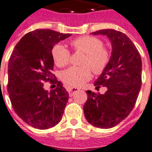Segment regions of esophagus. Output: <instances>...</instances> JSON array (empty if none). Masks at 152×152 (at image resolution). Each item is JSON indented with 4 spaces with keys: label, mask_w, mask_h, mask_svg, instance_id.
<instances>
[{
    "label": "esophagus",
    "mask_w": 152,
    "mask_h": 152,
    "mask_svg": "<svg viewBox=\"0 0 152 152\" xmlns=\"http://www.w3.org/2000/svg\"><path fill=\"white\" fill-rule=\"evenodd\" d=\"M80 89L77 88H68V91L69 92V96H72L75 93H76V91H78Z\"/></svg>",
    "instance_id": "1"
}]
</instances>
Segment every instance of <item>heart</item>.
Masks as SVG:
<instances>
[{
  "mask_svg": "<svg viewBox=\"0 0 152 152\" xmlns=\"http://www.w3.org/2000/svg\"><path fill=\"white\" fill-rule=\"evenodd\" d=\"M71 45L76 51L85 53L82 61L84 66L69 68L62 72L61 79L69 86L80 87L91 79V67L96 74L104 71L109 63L111 55L109 51L103 47V41L95 37L85 36L76 38L72 41ZM52 56L58 67H64L70 63V53L63 45H56L52 50Z\"/></svg>",
  "mask_w": 152,
  "mask_h": 152,
  "instance_id": "1",
  "label": "heart"
}]
</instances>
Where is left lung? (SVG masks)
I'll return each mask as SVG.
<instances>
[{"instance_id": "8db88e82", "label": "left lung", "mask_w": 152, "mask_h": 152, "mask_svg": "<svg viewBox=\"0 0 152 152\" xmlns=\"http://www.w3.org/2000/svg\"><path fill=\"white\" fill-rule=\"evenodd\" d=\"M93 35H104L112 44V56L107 67L98 77L96 88L106 87L104 94L87 91L84 113L89 124L100 128L119 124L132 111L142 84V61L135 45L124 33L102 29Z\"/></svg>"}]
</instances>
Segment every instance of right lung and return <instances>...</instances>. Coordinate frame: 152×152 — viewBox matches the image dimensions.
<instances>
[{
  "instance_id": "obj_1",
  "label": "right lung",
  "mask_w": 152,
  "mask_h": 152,
  "mask_svg": "<svg viewBox=\"0 0 152 152\" xmlns=\"http://www.w3.org/2000/svg\"><path fill=\"white\" fill-rule=\"evenodd\" d=\"M71 35L51 29L34 30L20 39L10 56L8 91L12 106L32 127L48 129L62 119L69 96L51 72L54 66L52 50L55 44ZM43 81L55 83L57 88L47 91Z\"/></svg>"
}]
</instances>
